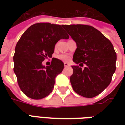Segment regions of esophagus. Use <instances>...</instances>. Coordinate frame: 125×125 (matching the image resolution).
<instances>
[{
	"label": "esophagus",
	"instance_id": "34e87169",
	"mask_svg": "<svg viewBox=\"0 0 125 125\" xmlns=\"http://www.w3.org/2000/svg\"><path fill=\"white\" fill-rule=\"evenodd\" d=\"M64 66L65 67H69V66H70V64L69 63H67V62H64Z\"/></svg>",
	"mask_w": 125,
	"mask_h": 125
}]
</instances>
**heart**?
I'll return each mask as SVG.
<instances>
[{
	"label": "heart",
	"mask_w": 125,
	"mask_h": 125,
	"mask_svg": "<svg viewBox=\"0 0 125 125\" xmlns=\"http://www.w3.org/2000/svg\"><path fill=\"white\" fill-rule=\"evenodd\" d=\"M58 58L62 61H68L70 60V56L67 54H60L58 55Z\"/></svg>",
	"instance_id": "b5f03b06"
}]
</instances>
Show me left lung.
<instances>
[{
	"mask_svg": "<svg viewBox=\"0 0 125 125\" xmlns=\"http://www.w3.org/2000/svg\"><path fill=\"white\" fill-rule=\"evenodd\" d=\"M63 28L76 42L73 56L76 64L72 66L74 72L70 76L72 88L81 96L93 98L110 84L116 67V53L111 41L94 27L88 25H64Z\"/></svg>",
	"mask_w": 125,
	"mask_h": 125,
	"instance_id": "left-lung-1",
	"label": "left lung"
}]
</instances>
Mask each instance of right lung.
Returning a JSON list of instances; mask_svg holds the SVG:
<instances>
[{"label": "right lung", "instance_id": "obj_1", "mask_svg": "<svg viewBox=\"0 0 125 125\" xmlns=\"http://www.w3.org/2000/svg\"><path fill=\"white\" fill-rule=\"evenodd\" d=\"M62 25L37 23L30 26L17 42L13 57L14 72L21 91L33 99L46 97L54 88L55 77L64 69V63L53 58L51 65L42 62L51 58L55 44L68 39Z\"/></svg>", "mask_w": 125, "mask_h": 125}]
</instances>
